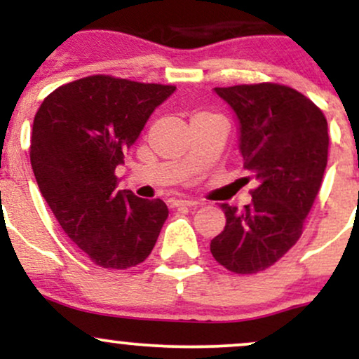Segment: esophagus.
I'll use <instances>...</instances> for the list:
<instances>
[{
	"label": "esophagus",
	"mask_w": 359,
	"mask_h": 359,
	"mask_svg": "<svg viewBox=\"0 0 359 359\" xmlns=\"http://www.w3.org/2000/svg\"><path fill=\"white\" fill-rule=\"evenodd\" d=\"M170 205L172 208H194V205H197V203L192 199H172Z\"/></svg>",
	"instance_id": "34e87169"
}]
</instances>
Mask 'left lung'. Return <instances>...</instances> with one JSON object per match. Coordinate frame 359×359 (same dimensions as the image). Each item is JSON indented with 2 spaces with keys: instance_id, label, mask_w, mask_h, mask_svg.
<instances>
[{
  "instance_id": "left-lung-1",
  "label": "left lung",
  "mask_w": 359,
  "mask_h": 359,
  "mask_svg": "<svg viewBox=\"0 0 359 359\" xmlns=\"http://www.w3.org/2000/svg\"><path fill=\"white\" fill-rule=\"evenodd\" d=\"M238 119L243 165L257 180L251 204H221L226 226L211 253L234 273H257L297 243L327 165V121L304 94L287 86L214 88Z\"/></svg>"
}]
</instances>
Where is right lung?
<instances>
[{
  "mask_svg": "<svg viewBox=\"0 0 359 359\" xmlns=\"http://www.w3.org/2000/svg\"><path fill=\"white\" fill-rule=\"evenodd\" d=\"M174 86L90 76L60 86L36 111L32 168L67 236L102 269L138 265L154 250L168 209L118 191V165Z\"/></svg>",
  "mask_w": 359,
  "mask_h": 359,
  "instance_id": "1",
  "label": "right lung"
}]
</instances>
